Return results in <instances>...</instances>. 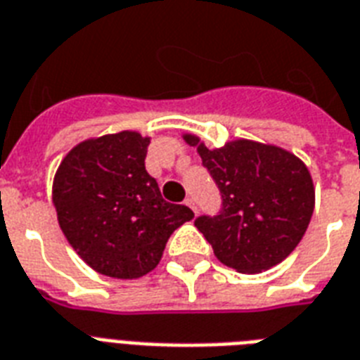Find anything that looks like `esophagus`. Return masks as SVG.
I'll use <instances>...</instances> for the list:
<instances>
[{
    "instance_id": "obj_1",
    "label": "esophagus",
    "mask_w": 360,
    "mask_h": 360,
    "mask_svg": "<svg viewBox=\"0 0 360 360\" xmlns=\"http://www.w3.org/2000/svg\"><path fill=\"white\" fill-rule=\"evenodd\" d=\"M184 205L189 206V208H191V210H193V212H197V208H195V200L191 199V197H188V199L184 200Z\"/></svg>"
}]
</instances>
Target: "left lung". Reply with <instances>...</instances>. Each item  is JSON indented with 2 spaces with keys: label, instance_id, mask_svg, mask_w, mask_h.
I'll use <instances>...</instances> for the list:
<instances>
[{
  "label": "left lung",
  "instance_id": "8db88e82",
  "mask_svg": "<svg viewBox=\"0 0 360 360\" xmlns=\"http://www.w3.org/2000/svg\"><path fill=\"white\" fill-rule=\"evenodd\" d=\"M186 142L197 146L221 197L214 216L195 219L214 255L238 272L281 263L302 240L314 212V184L304 163L285 150L252 141L218 150L191 135Z\"/></svg>",
  "mask_w": 360,
  "mask_h": 360
}]
</instances>
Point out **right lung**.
<instances>
[{"mask_svg": "<svg viewBox=\"0 0 360 360\" xmlns=\"http://www.w3.org/2000/svg\"><path fill=\"white\" fill-rule=\"evenodd\" d=\"M150 139L122 131L75 146L56 172L52 200L75 252L99 274L133 280L160 263L169 236L193 218L161 197L144 167Z\"/></svg>", "mask_w": 360, "mask_h": 360, "instance_id": "obj_1", "label": "right lung"}]
</instances>
